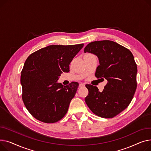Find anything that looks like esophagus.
I'll return each mask as SVG.
<instances>
[{"mask_svg":"<svg viewBox=\"0 0 151 151\" xmlns=\"http://www.w3.org/2000/svg\"><path fill=\"white\" fill-rule=\"evenodd\" d=\"M85 83H81L79 84V87L82 88V87H83V86H85Z\"/></svg>","mask_w":151,"mask_h":151,"instance_id":"obj_1","label":"esophagus"}]
</instances>
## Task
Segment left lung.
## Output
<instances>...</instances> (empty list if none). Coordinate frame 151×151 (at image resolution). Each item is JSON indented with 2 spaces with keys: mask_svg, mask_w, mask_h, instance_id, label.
Masks as SVG:
<instances>
[{
  "mask_svg": "<svg viewBox=\"0 0 151 151\" xmlns=\"http://www.w3.org/2000/svg\"><path fill=\"white\" fill-rule=\"evenodd\" d=\"M84 52L97 56L99 65L95 76L108 81L102 92L96 86L86 85L88 94L85 102L97 116H116L129 105L137 89V66L134 55L128 49L110 40L91 42Z\"/></svg>",
  "mask_w": 151,
  "mask_h": 151,
  "instance_id": "1",
  "label": "left lung"
}]
</instances>
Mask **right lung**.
Wrapping results in <instances>:
<instances>
[{"label":"right lung","mask_w":151,"mask_h":151,"mask_svg":"<svg viewBox=\"0 0 151 151\" xmlns=\"http://www.w3.org/2000/svg\"><path fill=\"white\" fill-rule=\"evenodd\" d=\"M83 45H50L27 58L21 76L22 99L35 118L54 123L65 116L78 83L63 86L57 81L63 72L69 71L70 63Z\"/></svg>","instance_id":"1"}]
</instances>
